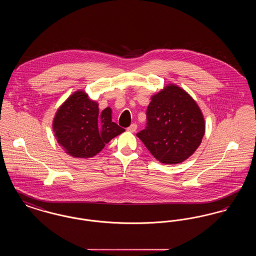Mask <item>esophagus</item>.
Segmentation results:
<instances>
[{
  "mask_svg": "<svg viewBox=\"0 0 256 256\" xmlns=\"http://www.w3.org/2000/svg\"><path fill=\"white\" fill-rule=\"evenodd\" d=\"M136 130H137V124H132L128 128V132H135Z\"/></svg>",
  "mask_w": 256,
  "mask_h": 256,
  "instance_id": "34e87169",
  "label": "esophagus"
}]
</instances>
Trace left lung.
I'll use <instances>...</instances> for the list:
<instances>
[{
	"instance_id": "8db88e82",
	"label": "left lung",
	"mask_w": 256,
	"mask_h": 256,
	"mask_svg": "<svg viewBox=\"0 0 256 256\" xmlns=\"http://www.w3.org/2000/svg\"><path fill=\"white\" fill-rule=\"evenodd\" d=\"M146 120V128L136 135L166 165L189 158L206 132L204 117L195 100L174 84L150 97Z\"/></svg>"
}]
</instances>
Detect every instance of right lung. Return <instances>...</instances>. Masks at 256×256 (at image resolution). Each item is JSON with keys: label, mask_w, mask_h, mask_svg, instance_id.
<instances>
[{"label": "right lung", "mask_w": 256, "mask_h": 256, "mask_svg": "<svg viewBox=\"0 0 256 256\" xmlns=\"http://www.w3.org/2000/svg\"><path fill=\"white\" fill-rule=\"evenodd\" d=\"M54 137L66 154L76 158L98 154L111 139L124 130L112 122V110L98 111V104L78 90L56 110L52 121Z\"/></svg>", "instance_id": "add662e5"}]
</instances>
